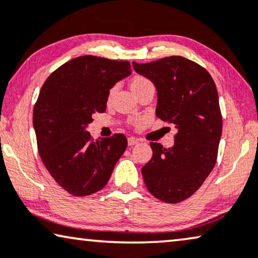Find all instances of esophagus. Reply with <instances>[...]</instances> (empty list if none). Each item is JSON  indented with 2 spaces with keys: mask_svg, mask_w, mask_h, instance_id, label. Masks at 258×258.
I'll return each instance as SVG.
<instances>
[{
  "mask_svg": "<svg viewBox=\"0 0 258 258\" xmlns=\"http://www.w3.org/2000/svg\"><path fill=\"white\" fill-rule=\"evenodd\" d=\"M137 144H138V140L136 139V138L131 137V138H128V139H127V145H128L130 147H132V146H134V145H137Z\"/></svg>",
  "mask_w": 258,
  "mask_h": 258,
  "instance_id": "1",
  "label": "esophagus"
}]
</instances>
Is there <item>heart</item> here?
Returning <instances> with one entry per match:
<instances>
[{"instance_id":"heart-1","label":"heart","mask_w":258,"mask_h":258,"mask_svg":"<svg viewBox=\"0 0 258 258\" xmlns=\"http://www.w3.org/2000/svg\"><path fill=\"white\" fill-rule=\"evenodd\" d=\"M150 84H152L150 79H147L146 77H143V76H137V77H134L132 81H131V89H132V91L137 94L141 89H144L145 86ZM114 91H115V88H112L110 90V92H108V97L111 98L113 96Z\"/></svg>"}]
</instances>
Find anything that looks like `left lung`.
<instances>
[{
	"instance_id": "obj_1",
	"label": "left lung",
	"mask_w": 258,
	"mask_h": 258,
	"mask_svg": "<svg viewBox=\"0 0 258 258\" xmlns=\"http://www.w3.org/2000/svg\"><path fill=\"white\" fill-rule=\"evenodd\" d=\"M133 68L157 88V117L177 128L172 148L151 143L153 157L141 169L145 184L158 200L181 202L201 187L216 164L222 114L215 83L205 68L181 56L133 61Z\"/></svg>"
}]
</instances>
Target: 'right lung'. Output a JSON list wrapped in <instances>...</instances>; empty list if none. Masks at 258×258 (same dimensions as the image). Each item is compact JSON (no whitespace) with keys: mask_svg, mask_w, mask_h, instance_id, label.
<instances>
[{"mask_svg":"<svg viewBox=\"0 0 258 258\" xmlns=\"http://www.w3.org/2000/svg\"><path fill=\"white\" fill-rule=\"evenodd\" d=\"M131 74L128 60L81 56L46 78L34 106L38 153L56 182L74 195L103 189L127 147L124 134L93 140L86 126L106 110L110 89Z\"/></svg>","mask_w":258,"mask_h":258,"instance_id":"right-lung-1","label":"right lung"}]
</instances>
